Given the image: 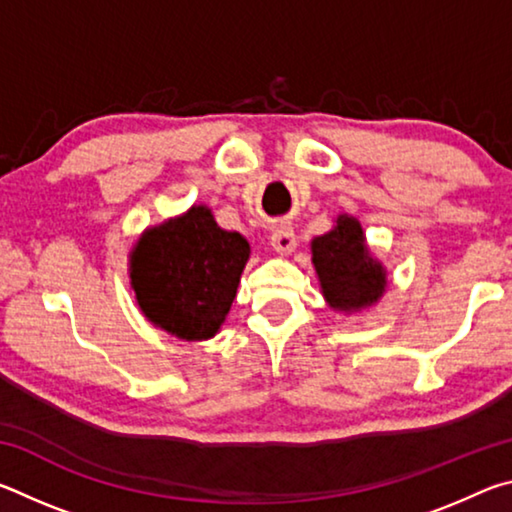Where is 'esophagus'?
Returning a JSON list of instances; mask_svg holds the SVG:
<instances>
[{"instance_id":"obj_1","label":"esophagus","mask_w":512,"mask_h":512,"mask_svg":"<svg viewBox=\"0 0 512 512\" xmlns=\"http://www.w3.org/2000/svg\"><path fill=\"white\" fill-rule=\"evenodd\" d=\"M271 246L280 255H289L296 248V232H293L291 225H280V228L273 230Z\"/></svg>"}]
</instances>
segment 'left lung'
<instances>
[{
  "mask_svg": "<svg viewBox=\"0 0 512 512\" xmlns=\"http://www.w3.org/2000/svg\"><path fill=\"white\" fill-rule=\"evenodd\" d=\"M320 287L334 309L370 307L386 289V273L363 244L357 219L339 216L336 228L311 241Z\"/></svg>",
  "mask_w": 512,
  "mask_h": 512,
  "instance_id": "8db88e82",
  "label": "left lung"
}]
</instances>
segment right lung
<instances>
[{"label":"right lung","instance_id":"1","mask_svg":"<svg viewBox=\"0 0 512 512\" xmlns=\"http://www.w3.org/2000/svg\"><path fill=\"white\" fill-rule=\"evenodd\" d=\"M248 255V241L221 230L203 205L146 230L131 257L144 316L178 339H210L237 296Z\"/></svg>","mask_w":512,"mask_h":512}]
</instances>
